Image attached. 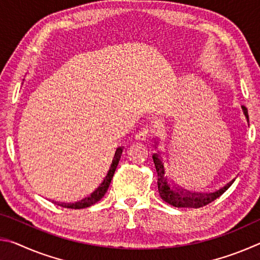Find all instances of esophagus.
Wrapping results in <instances>:
<instances>
[{
  "label": "esophagus",
  "mask_w": 260,
  "mask_h": 260,
  "mask_svg": "<svg viewBox=\"0 0 260 260\" xmlns=\"http://www.w3.org/2000/svg\"><path fill=\"white\" fill-rule=\"evenodd\" d=\"M149 135H150V133H149V129L148 128H142L138 134L135 135V139L139 140V141H144V140H147L149 138Z\"/></svg>",
  "instance_id": "34e87169"
}]
</instances>
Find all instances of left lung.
Returning <instances> with one entry per match:
<instances>
[{"instance_id":"1","label":"left lung","mask_w":260,"mask_h":260,"mask_svg":"<svg viewBox=\"0 0 260 260\" xmlns=\"http://www.w3.org/2000/svg\"><path fill=\"white\" fill-rule=\"evenodd\" d=\"M243 110V113L246 118V120L249 121V114H248V109L245 107H242ZM153 162H155V167L157 171L158 175V191H159V195L162 201H165L166 203L175 206V208H192V209H199L202 206L208 205L211 202L217 200L225 192L228 188L232 186V183L235 181L233 180L230 183H227L225 187L219 189L218 191L210 192V193H202V192H191L188 191L186 189L175 187V184L171 186L169 183V180L165 177V167L158 153H155L152 156Z\"/></svg>"}]
</instances>
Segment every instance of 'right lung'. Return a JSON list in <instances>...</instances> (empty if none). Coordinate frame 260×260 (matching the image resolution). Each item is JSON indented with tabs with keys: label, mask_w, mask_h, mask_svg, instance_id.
I'll use <instances>...</instances> for the list:
<instances>
[{
	"label": "right lung",
	"mask_w": 260,
	"mask_h": 260,
	"mask_svg": "<svg viewBox=\"0 0 260 260\" xmlns=\"http://www.w3.org/2000/svg\"><path fill=\"white\" fill-rule=\"evenodd\" d=\"M121 153H122V148L119 147L116 150V153H114L112 164H111V166H110V170L107 174V177L104 178L103 182L101 183V186L96 189V190L91 193L89 197H86V199L81 200L80 202H77V203H72V204L71 203H69V204L68 203H58L57 205H60V206H63V208H68V209H85V208H88V206H91L93 204L98 203V202L105 195V192L108 191V188L110 186V183H111V180L113 178L114 171H116L118 162H119V160H120Z\"/></svg>",
	"instance_id": "1"
}]
</instances>
